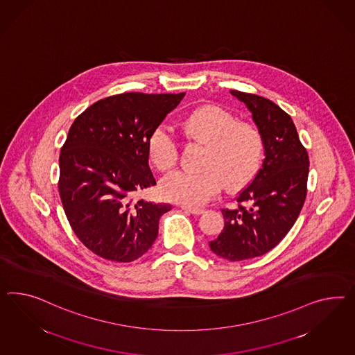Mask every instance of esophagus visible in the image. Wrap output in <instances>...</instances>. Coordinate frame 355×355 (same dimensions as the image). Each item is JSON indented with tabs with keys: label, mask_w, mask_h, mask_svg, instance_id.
I'll list each match as a JSON object with an SVG mask.
<instances>
[{
	"label": "esophagus",
	"mask_w": 355,
	"mask_h": 355,
	"mask_svg": "<svg viewBox=\"0 0 355 355\" xmlns=\"http://www.w3.org/2000/svg\"><path fill=\"white\" fill-rule=\"evenodd\" d=\"M182 211H186V213H190V214H193V216H199V214L204 213L202 209H199V208H189V207H182Z\"/></svg>",
	"instance_id": "esophagus-1"
}]
</instances>
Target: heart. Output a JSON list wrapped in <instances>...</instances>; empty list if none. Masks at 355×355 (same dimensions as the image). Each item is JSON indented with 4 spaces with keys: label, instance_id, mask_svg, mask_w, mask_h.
<instances>
[{
    "label": "heart",
    "instance_id": "obj_1",
    "mask_svg": "<svg viewBox=\"0 0 355 355\" xmlns=\"http://www.w3.org/2000/svg\"><path fill=\"white\" fill-rule=\"evenodd\" d=\"M187 135L207 144L202 169H181L164 177L162 191L169 200L202 207L220 191L239 190L257 175L266 142L257 126L240 123L238 116L220 105H204L186 121ZM147 153L159 171H169L180 160L181 146L171 125L160 123L147 139Z\"/></svg>",
    "mask_w": 355,
    "mask_h": 355
}]
</instances>
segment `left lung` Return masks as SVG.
<instances>
[{"instance_id":"1","label":"left lung","mask_w":355,"mask_h":355,"mask_svg":"<svg viewBox=\"0 0 355 355\" xmlns=\"http://www.w3.org/2000/svg\"><path fill=\"white\" fill-rule=\"evenodd\" d=\"M250 108L265 137V160L236 196L238 208L220 209L225 227L209 241L227 261L259 257L277 247L292 229L306 199L309 155L291 116L263 96L231 90Z\"/></svg>"}]
</instances>
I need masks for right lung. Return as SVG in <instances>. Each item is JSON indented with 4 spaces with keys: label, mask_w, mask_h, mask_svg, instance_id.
I'll list each match as a JSON object with an SVG mask.
<instances>
[{
    "label": "right lung",
    "mask_w": 355,
    "mask_h": 355,
    "mask_svg": "<svg viewBox=\"0 0 355 355\" xmlns=\"http://www.w3.org/2000/svg\"><path fill=\"white\" fill-rule=\"evenodd\" d=\"M183 96H107L71 125L59 155L58 190L72 230L96 256L132 262L157 238L159 220L172 205L135 202L133 196L156 184L147 139Z\"/></svg>",
    "instance_id": "add662e5"
}]
</instances>
